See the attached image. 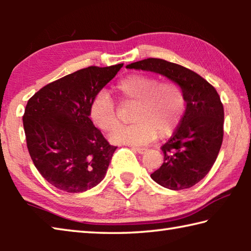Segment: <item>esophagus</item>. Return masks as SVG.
Returning a JSON list of instances; mask_svg holds the SVG:
<instances>
[{
	"label": "esophagus",
	"mask_w": 251,
	"mask_h": 251,
	"mask_svg": "<svg viewBox=\"0 0 251 251\" xmlns=\"http://www.w3.org/2000/svg\"><path fill=\"white\" fill-rule=\"evenodd\" d=\"M131 148H133V150L135 151H137L138 152V154H145V152H146V148H144V147H131Z\"/></svg>",
	"instance_id": "obj_1"
}]
</instances>
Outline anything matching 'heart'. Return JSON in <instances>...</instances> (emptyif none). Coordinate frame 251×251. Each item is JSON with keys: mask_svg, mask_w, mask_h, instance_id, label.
I'll return each mask as SVG.
<instances>
[{"mask_svg": "<svg viewBox=\"0 0 251 251\" xmlns=\"http://www.w3.org/2000/svg\"><path fill=\"white\" fill-rule=\"evenodd\" d=\"M116 91L124 103L135 104L128 126L118 129L116 106L105 90L92 100L88 115L101 131L113 134L115 144L143 145L155 141L157 136L171 135L181 122L185 112V97L181 88L171 80L154 75L131 74L116 84Z\"/></svg>", "mask_w": 251, "mask_h": 251, "instance_id": "1", "label": "heart"}]
</instances>
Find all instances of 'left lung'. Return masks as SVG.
Masks as SVG:
<instances>
[{
    "label": "left lung",
    "mask_w": 251,
    "mask_h": 251,
    "mask_svg": "<svg viewBox=\"0 0 251 251\" xmlns=\"http://www.w3.org/2000/svg\"><path fill=\"white\" fill-rule=\"evenodd\" d=\"M126 67L164 75L180 86L185 114L161 146L164 163L151 177L172 190L190 188L209 173L222 147L225 115L217 91L192 70L161 58H146Z\"/></svg>",
    "instance_id": "8db88e82"
}]
</instances>
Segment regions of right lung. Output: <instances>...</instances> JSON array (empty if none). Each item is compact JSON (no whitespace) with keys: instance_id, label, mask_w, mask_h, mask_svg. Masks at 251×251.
Masks as SVG:
<instances>
[{"instance_id":"add662e5","label":"right lung","mask_w":251,"mask_h":251,"mask_svg":"<svg viewBox=\"0 0 251 251\" xmlns=\"http://www.w3.org/2000/svg\"><path fill=\"white\" fill-rule=\"evenodd\" d=\"M123 65L76 71L45 85L28 100L23 125L29 156L57 189L86 192L105 177L117 147L94 126L88 109Z\"/></svg>"}]
</instances>
